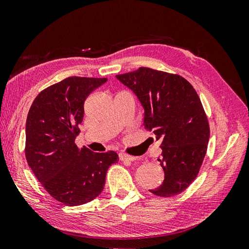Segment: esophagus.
Masks as SVG:
<instances>
[{
    "mask_svg": "<svg viewBox=\"0 0 249 249\" xmlns=\"http://www.w3.org/2000/svg\"><path fill=\"white\" fill-rule=\"evenodd\" d=\"M120 160L125 161V162H133L136 160V158L129 155H126V153H120Z\"/></svg>",
    "mask_w": 249,
    "mask_h": 249,
    "instance_id": "34e87169",
    "label": "esophagus"
}]
</instances>
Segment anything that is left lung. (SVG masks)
Segmentation results:
<instances>
[{"instance_id": "1", "label": "left lung", "mask_w": 249, "mask_h": 249, "mask_svg": "<svg viewBox=\"0 0 249 249\" xmlns=\"http://www.w3.org/2000/svg\"><path fill=\"white\" fill-rule=\"evenodd\" d=\"M116 78L138 97L144 109V126L162 139V185L150 192L174 197L184 192L199 173L210 137L209 121L199 97L178 74L139 67Z\"/></svg>"}]
</instances>
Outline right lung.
<instances>
[{"label":"right lung","instance_id":"right-lung-1","mask_svg":"<svg viewBox=\"0 0 249 249\" xmlns=\"http://www.w3.org/2000/svg\"><path fill=\"white\" fill-rule=\"evenodd\" d=\"M107 80L63 79L43 89L27 115V163L50 195L66 206L84 205L100 195L107 169L119 161L115 151L92 152L75 143L86 98Z\"/></svg>","mask_w":249,"mask_h":249}]
</instances>
